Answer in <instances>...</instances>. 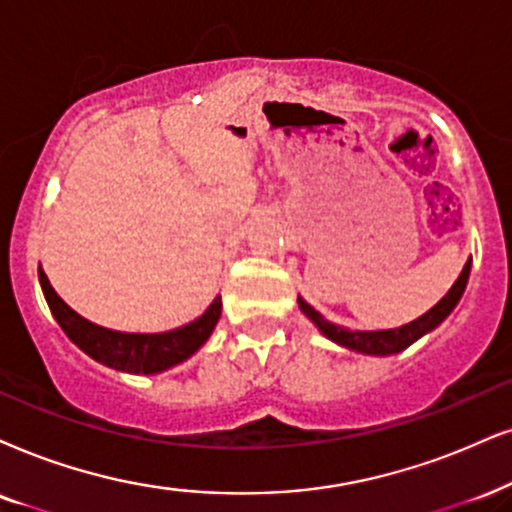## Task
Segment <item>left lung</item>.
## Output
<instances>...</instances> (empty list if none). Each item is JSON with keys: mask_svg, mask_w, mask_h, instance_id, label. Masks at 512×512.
<instances>
[{"mask_svg": "<svg viewBox=\"0 0 512 512\" xmlns=\"http://www.w3.org/2000/svg\"><path fill=\"white\" fill-rule=\"evenodd\" d=\"M470 267H472V260L465 262V267L461 274H458L456 283L449 288V293H446L435 307L428 309L423 316H418V319L404 323V326L385 328V331H352V328L338 326V323L328 321L326 316L316 312L312 304L304 302L302 297H297V304H300V312L307 316L316 328H319V333L326 335L328 340H333L335 345L347 347L359 354H368V357H390V354H399L401 349H406L416 340L423 338V335L435 331L439 323L454 312L458 300H461L465 293V286H468Z\"/></svg>", "mask_w": 512, "mask_h": 512, "instance_id": "8db88e82", "label": "left lung"}]
</instances>
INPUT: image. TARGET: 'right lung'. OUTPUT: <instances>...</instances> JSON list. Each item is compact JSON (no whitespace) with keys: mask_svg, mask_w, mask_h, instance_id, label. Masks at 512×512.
<instances>
[{"mask_svg":"<svg viewBox=\"0 0 512 512\" xmlns=\"http://www.w3.org/2000/svg\"><path fill=\"white\" fill-rule=\"evenodd\" d=\"M40 286L47 300L51 314L61 331L68 335L70 342L82 349L87 357H92L99 364L115 368L122 373L134 375H153L163 373L167 368L181 364L200 347L208 342V338L215 331L219 316H222V297H215L208 309L186 323V326L172 328L165 333H122L113 331V328H103L99 323H92L68 307L66 302L58 297V293L51 288L47 274H44L40 264Z\"/></svg>","mask_w":512,"mask_h":512,"instance_id":"obj_1","label":"right lung"}]
</instances>
